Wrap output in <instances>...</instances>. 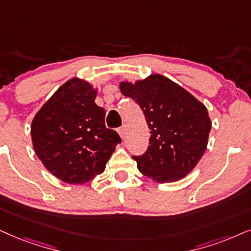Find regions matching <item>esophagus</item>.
<instances>
[{
	"label": "esophagus",
	"instance_id": "1",
	"mask_svg": "<svg viewBox=\"0 0 251 251\" xmlns=\"http://www.w3.org/2000/svg\"><path fill=\"white\" fill-rule=\"evenodd\" d=\"M118 133H119L120 138H122L123 140H124V139L126 138V126H123V127H120L118 129Z\"/></svg>",
	"mask_w": 251,
	"mask_h": 251
}]
</instances>
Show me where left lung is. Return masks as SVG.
<instances>
[{
    "mask_svg": "<svg viewBox=\"0 0 251 251\" xmlns=\"http://www.w3.org/2000/svg\"><path fill=\"white\" fill-rule=\"evenodd\" d=\"M119 89L140 105L151 129L147 151L134 156L139 171L157 183L188 176L205 153L212 127L204 103L161 74L124 80Z\"/></svg>",
    "mask_w": 251,
    "mask_h": 251,
    "instance_id": "obj_1",
    "label": "left lung"
}]
</instances>
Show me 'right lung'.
Instances as JSON below:
<instances>
[{"mask_svg":"<svg viewBox=\"0 0 251 251\" xmlns=\"http://www.w3.org/2000/svg\"><path fill=\"white\" fill-rule=\"evenodd\" d=\"M97 88L80 77L65 82L31 123L34 153L62 182L84 184L105 170L118 133L106 128L105 111L95 103Z\"/></svg>","mask_w":251,"mask_h":251,"instance_id":"add662e5","label":"right lung"}]
</instances>
